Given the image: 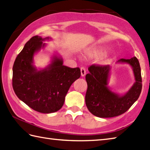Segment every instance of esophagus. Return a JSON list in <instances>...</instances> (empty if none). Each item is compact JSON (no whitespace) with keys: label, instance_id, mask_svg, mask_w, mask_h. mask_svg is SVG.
<instances>
[{"label":"esophagus","instance_id":"obj_1","mask_svg":"<svg viewBox=\"0 0 150 150\" xmlns=\"http://www.w3.org/2000/svg\"><path fill=\"white\" fill-rule=\"evenodd\" d=\"M80 71H81V76H85V75L86 74V71H85V69L84 67H81L80 69Z\"/></svg>","mask_w":150,"mask_h":150}]
</instances>
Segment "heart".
Returning a JSON list of instances; mask_svg holds the SVG:
<instances>
[{
    "instance_id": "heart-1",
    "label": "heart",
    "mask_w": 150,
    "mask_h": 150,
    "mask_svg": "<svg viewBox=\"0 0 150 150\" xmlns=\"http://www.w3.org/2000/svg\"><path fill=\"white\" fill-rule=\"evenodd\" d=\"M88 56H91V57L94 58H98L102 57L105 54V52L101 49V48H94V49H92L88 52Z\"/></svg>"
}]
</instances>
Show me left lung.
<instances>
[{
    "instance_id": "left-lung-1",
    "label": "left lung",
    "mask_w": 150,
    "mask_h": 150,
    "mask_svg": "<svg viewBox=\"0 0 150 150\" xmlns=\"http://www.w3.org/2000/svg\"><path fill=\"white\" fill-rule=\"evenodd\" d=\"M117 63H126L132 68L135 83L124 94L112 91L108 87L110 65L89 67V73L85 76L87 90L85 94V103L91 113L100 118H111L124 113L135 103L141 93V70L136 57L131 59H120Z\"/></svg>"
}]
</instances>
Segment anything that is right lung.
<instances>
[{"label": "right lung", "mask_w": 150, "mask_h": 150, "mask_svg": "<svg viewBox=\"0 0 150 150\" xmlns=\"http://www.w3.org/2000/svg\"><path fill=\"white\" fill-rule=\"evenodd\" d=\"M52 38L33 36L18 54L13 66L12 85L19 98L30 108L42 113H52L62 108L70 87L81 76L80 69L63 65V58L54 54L50 63L38 69L33 57L43 41Z\"/></svg>", "instance_id": "obj_1"}]
</instances>
